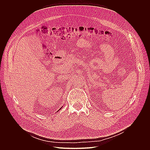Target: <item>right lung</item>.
<instances>
[{"instance_id": "1", "label": "right lung", "mask_w": 150, "mask_h": 150, "mask_svg": "<svg viewBox=\"0 0 150 150\" xmlns=\"http://www.w3.org/2000/svg\"><path fill=\"white\" fill-rule=\"evenodd\" d=\"M61 108H60V109H61ZM60 109H59V110H60Z\"/></svg>"}]
</instances>
